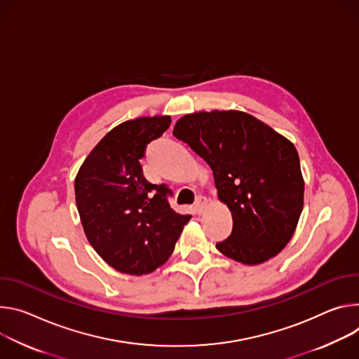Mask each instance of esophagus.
<instances>
[{"instance_id":"esophagus-1","label":"esophagus","mask_w":359,"mask_h":359,"mask_svg":"<svg viewBox=\"0 0 359 359\" xmlns=\"http://www.w3.org/2000/svg\"><path fill=\"white\" fill-rule=\"evenodd\" d=\"M205 205H207V198H205V196H203V195H198V196H196V200H195V204H194L195 211H196L198 214H201V212L204 211Z\"/></svg>"}]
</instances>
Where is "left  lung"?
I'll return each mask as SVG.
<instances>
[{"label": "left lung", "mask_w": 359, "mask_h": 359, "mask_svg": "<svg viewBox=\"0 0 359 359\" xmlns=\"http://www.w3.org/2000/svg\"><path fill=\"white\" fill-rule=\"evenodd\" d=\"M172 134L211 167L218 198L232 214V232L217 250L248 265L280 254L304 207L294 144L255 116L232 109L184 115Z\"/></svg>", "instance_id": "8db88e82"}]
</instances>
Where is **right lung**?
I'll return each mask as SVG.
<instances>
[{
  "label": "right lung",
  "mask_w": 359,
  "mask_h": 359,
  "mask_svg": "<svg viewBox=\"0 0 359 359\" xmlns=\"http://www.w3.org/2000/svg\"><path fill=\"white\" fill-rule=\"evenodd\" d=\"M171 126V116H141L112 128L75 177V201L84 232L114 269L142 275L163 265L191 215L175 212L167 184H151L140 159Z\"/></svg>",
  "instance_id": "1"
}]
</instances>
